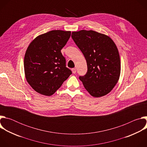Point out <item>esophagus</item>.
<instances>
[{
    "instance_id": "1",
    "label": "esophagus",
    "mask_w": 147,
    "mask_h": 147,
    "mask_svg": "<svg viewBox=\"0 0 147 147\" xmlns=\"http://www.w3.org/2000/svg\"><path fill=\"white\" fill-rule=\"evenodd\" d=\"M71 70H72L73 73L75 74V73H76V68H73V69H71Z\"/></svg>"
}]
</instances>
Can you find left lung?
Masks as SVG:
<instances>
[{
	"label": "left lung",
	"instance_id": "left-lung-1",
	"mask_svg": "<svg viewBox=\"0 0 147 147\" xmlns=\"http://www.w3.org/2000/svg\"><path fill=\"white\" fill-rule=\"evenodd\" d=\"M71 37L87 61V73L79 77L84 87L94 97L107 95L118 82L121 70L120 56L113 40L93 30L74 31Z\"/></svg>",
	"mask_w": 147,
	"mask_h": 147
}]
</instances>
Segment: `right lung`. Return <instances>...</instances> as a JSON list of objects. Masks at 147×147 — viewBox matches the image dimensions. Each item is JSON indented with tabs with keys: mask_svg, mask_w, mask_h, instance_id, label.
I'll return each instance as SVG.
<instances>
[{
	"mask_svg": "<svg viewBox=\"0 0 147 147\" xmlns=\"http://www.w3.org/2000/svg\"><path fill=\"white\" fill-rule=\"evenodd\" d=\"M70 35L69 31L52 30L37 36L28 47L24 60L25 77L38 93L52 95L71 74L61 53Z\"/></svg>",
	"mask_w": 147,
	"mask_h": 147,
	"instance_id": "obj_1",
	"label": "right lung"
}]
</instances>
